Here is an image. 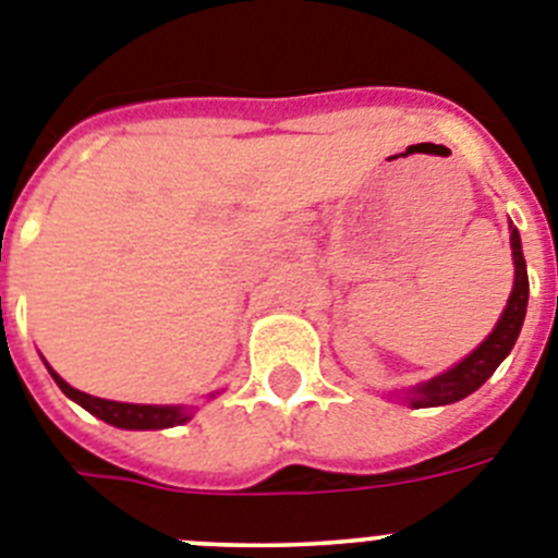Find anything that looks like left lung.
Here are the masks:
<instances>
[{"label":"left lung","instance_id":"8db88e82","mask_svg":"<svg viewBox=\"0 0 558 558\" xmlns=\"http://www.w3.org/2000/svg\"><path fill=\"white\" fill-rule=\"evenodd\" d=\"M509 233L511 260H514V286H511L504 314L495 323L492 333L481 341L473 353L464 355L459 364H453L445 373L434 375L430 380L409 386V389L398 391V395L391 391L395 398L403 400L411 409H436V405H450L456 400H464L466 395H473L475 389H481L492 378V373L498 369L500 361L514 348L520 328H523L525 308H529V272H525L523 242H520V233H517V228L511 222Z\"/></svg>","mask_w":558,"mask_h":558}]
</instances>
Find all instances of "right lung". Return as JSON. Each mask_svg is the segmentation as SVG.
Masks as SVG:
<instances>
[{"mask_svg": "<svg viewBox=\"0 0 558 558\" xmlns=\"http://www.w3.org/2000/svg\"><path fill=\"white\" fill-rule=\"evenodd\" d=\"M44 364H47V361H44ZM47 369L69 400L83 405L88 414L99 416L102 423L113 425V428H124V430L174 428V425L189 423V420L194 416V411H197L194 405H147V403H119V400L94 398V395H85V391L69 386L49 364ZM217 395L219 391H214V395H208V398H217Z\"/></svg>", "mask_w": 558, "mask_h": 558, "instance_id": "1", "label": "right lung"}]
</instances>
